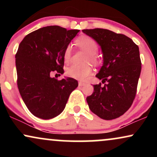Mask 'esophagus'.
Returning <instances> with one entry per match:
<instances>
[{"mask_svg":"<svg viewBox=\"0 0 157 157\" xmlns=\"http://www.w3.org/2000/svg\"><path fill=\"white\" fill-rule=\"evenodd\" d=\"M79 86H86V83H85V82H78Z\"/></svg>","mask_w":157,"mask_h":157,"instance_id":"1","label":"esophagus"}]
</instances>
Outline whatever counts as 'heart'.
<instances>
[{
	"label": "heart",
	"mask_w": 157,
	"mask_h": 157,
	"mask_svg": "<svg viewBox=\"0 0 157 157\" xmlns=\"http://www.w3.org/2000/svg\"><path fill=\"white\" fill-rule=\"evenodd\" d=\"M76 44L78 46L89 54L90 60H96L94 55L98 51V45L93 38L89 36H81L76 40ZM64 61L68 63L71 59V48L67 46L63 53ZM92 72V68L89 64L71 65L66 69V75L68 77L77 80H84Z\"/></svg>",
	"instance_id": "obj_1"
}]
</instances>
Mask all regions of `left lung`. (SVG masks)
Wrapping results in <instances>:
<instances>
[{
	"label": "left lung",
	"mask_w": 157,
	"mask_h": 157,
	"mask_svg": "<svg viewBox=\"0 0 157 157\" xmlns=\"http://www.w3.org/2000/svg\"><path fill=\"white\" fill-rule=\"evenodd\" d=\"M82 32L94 39L103 53V66L96 75L101 83L94 85V92L86 97L89 109L103 120L120 117L132 105L142 68L140 50L128 37L109 29Z\"/></svg>",
	"instance_id": "8db88e82"
}]
</instances>
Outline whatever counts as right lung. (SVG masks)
<instances>
[{
    "label": "right lung",
    "mask_w": 157,
    "mask_h": 157,
    "mask_svg": "<svg viewBox=\"0 0 157 157\" xmlns=\"http://www.w3.org/2000/svg\"><path fill=\"white\" fill-rule=\"evenodd\" d=\"M79 32L59 26L43 27L27 35L20 44L15 55L17 84L34 116L44 120L57 117L78 86L75 79L57 80L51 75L63 74L64 51Z\"/></svg>",
    "instance_id": "obj_1"
}]
</instances>
